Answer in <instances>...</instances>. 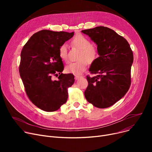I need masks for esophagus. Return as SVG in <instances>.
<instances>
[{
    "label": "esophagus",
    "mask_w": 152,
    "mask_h": 152,
    "mask_svg": "<svg viewBox=\"0 0 152 152\" xmlns=\"http://www.w3.org/2000/svg\"><path fill=\"white\" fill-rule=\"evenodd\" d=\"M82 77H83L82 76H78V75H76L75 76V79H76V80H77V79H80V78H82Z\"/></svg>",
    "instance_id": "34e87169"
}]
</instances>
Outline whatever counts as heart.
I'll return each instance as SVG.
<instances>
[{"label": "heart", "instance_id": "obj_1", "mask_svg": "<svg viewBox=\"0 0 152 152\" xmlns=\"http://www.w3.org/2000/svg\"><path fill=\"white\" fill-rule=\"evenodd\" d=\"M71 43L73 46L81 49V52L78 57L79 60L68 63L65 67V70L68 73L79 75L86 70L88 63H92L97 59L99 51L96 47L92 45L90 40L82 34L76 36ZM58 53L59 57L63 61H68V54L66 44H63L60 46Z\"/></svg>", "mask_w": 152, "mask_h": 152}]
</instances>
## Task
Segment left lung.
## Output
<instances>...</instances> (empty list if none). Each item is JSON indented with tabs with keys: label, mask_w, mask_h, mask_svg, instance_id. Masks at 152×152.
Here are the masks:
<instances>
[{
	"label": "left lung",
	"mask_w": 152,
	"mask_h": 152,
	"mask_svg": "<svg viewBox=\"0 0 152 152\" xmlns=\"http://www.w3.org/2000/svg\"><path fill=\"white\" fill-rule=\"evenodd\" d=\"M97 45L99 57L92 62L87 76L88 86L84 92L87 102L97 108H105L123 98L131 86L133 52L123 36L104 26L81 31Z\"/></svg>",
	"instance_id": "left-lung-1"
}]
</instances>
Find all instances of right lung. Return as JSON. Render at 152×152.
Returning a JSON list of instances; mask_svg holds the SVG:
<instances>
[{
    "instance_id": "add662e5",
    "label": "right lung",
    "mask_w": 152,
    "mask_h": 152,
    "mask_svg": "<svg viewBox=\"0 0 152 152\" xmlns=\"http://www.w3.org/2000/svg\"><path fill=\"white\" fill-rule=\"evenodd\" d=\"M73 35L74 32L41 30L32 36L22 49L19 72L26 93L32 103L44 111L57 110L67 101L68 88L73 84L75 76L62 73L64 66L58 52ZM53 75L59 76L57 80H53Z\"/></svg>"
}]
</instances>
